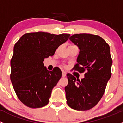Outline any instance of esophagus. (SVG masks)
Returning a JSON list of instances; mask_svg holds the SVG:
<instances>
[{
	"label": "esophagus",
	"mask_w": 123,
	"mask_h": 123,
	"mask_svg": "<svg viewBox=\"0 0 123 123\" xmlns=\"http://www.w3.org/2000/svg\"><path fill=\"white\" fill-rule=\"evenodd\" d=\"M67 75V72L65 71H62V77H65Z\"/></svg>",
	"instance_id": "esophagus-1"
}]
</instances>
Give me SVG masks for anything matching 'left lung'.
<instances>
[{"label":"left lung","instance_id":"1","mask_svg":"<svg viewBox=\"0 0 123 123\" xmlns=\"http://www.w3.org/2000/svg\"><path fill=\"white\" fill-rule=\"evenodd\" d=\"M69 39L80 49L77 64L73 69L85 73L80 80L68 73V84L65 86L68 105L74 110L85 111L98 104L105 92L111 76L113 63L110 49L101 37L90 33L75 34Z\"/></svg>","mask_w":123,"mask_h":123}]
</instances>
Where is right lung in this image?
<instances>
[{"instance_id": "obj_1", "label": "right lung", "mask_w": 123, "mask_h": 123, "mask_svg": "<svg viewBox=\"0 0 123 123\" xmlns=\"http://www.w3.org/2000/svg\"><path fill=\"white\" fill-rule=\"evenodd\" d=\"M69 36L32 32L24 34L15 43L10 61V80L18 98L27 107L41 108L48 104L62 71L58 67L48 71L43 62L53 56Z\"/></svg>"}]
</instances>
